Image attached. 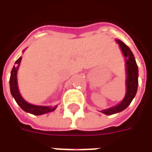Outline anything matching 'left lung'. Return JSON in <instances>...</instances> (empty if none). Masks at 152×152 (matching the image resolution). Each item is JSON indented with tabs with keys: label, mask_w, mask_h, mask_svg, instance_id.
I'll return each instance as SVG.
<instances>
[{
	"label": "left lung",
	"mask_w": 152,
	"mask_h": 152,
	"mask_svg": "<svg viewBox=\"0 0 152 152\" xmlns=\"http://www.w3.org/2000/svg\"><path fill=\"white\" fill-rule=\"evenodd\" d=\"M116 42L121 47L122 53L126 60V94L123 101L118 105L112 107L111 108L102 110V112L106 115H113L124 111L132 102V100L136 95L138 85V69L134 56L130 49L121 40H116Z\"/></svg>",
	"instance_id": "8db88e82"
}]
</instances>
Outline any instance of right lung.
<instances>
[{"instance_id": "obj_1", "label": "right lung", "mask_w": 152, "mask_h": 152, "mask_svg": "<svg viewBox=\"0 0 152 152\" xmlns=\"http://www.w3.org/2000/svg\"><path fill=\"white\" fill-rule=\"evenodd\" d=\"M22 57L18 58L15 63L18 65V66H13L10 74V93L12 96L14 97L16 102L18 103L19 107H21L23 111L31 114L36 115H40L45 114L48 112H51L56 109L57 106L54 107H45V106H36L32 105L26 102L24 99L22 98L20 93L18 91V81H17V72H18V66L21 62Z\"/></svg>"}]
</instances>
